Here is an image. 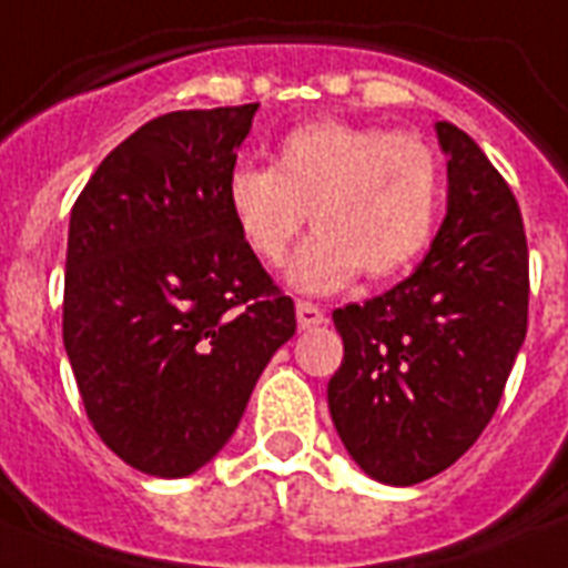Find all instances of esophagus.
I'll list each match as a JSON object with an SVG mask.
<instances>
[{"label": "esophagus", "instance_id": "1", "mask_svg": "<svg viewBox=\"0 0 568 568\" xmlns=\"http://www.w3.org/2000/svg\"><path fill=\"white\" fill-rule=\"evenodd\" d=\"M324 321H327V315H324V310H321L318 303L297 301V324H301V329L318 327Z\"/></svg>", "mask_w": 568, "mask_h": 568}]
</instances>
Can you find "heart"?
I'll list each match as a JSON object with an SVG mask.
<instances>
[{
	"instance_id": "1",
	"label": "heart",
	"mask_w": 568,
	"mask_h": 568,
	"mask_svg": "<svg viewBox=\"0 0 568 568\" xmlns=\"http://www.w3.org/2000/svg\"><path fill=\"white\" fill-rule=\"evenodd\" d=\"M445 176L422 135L347 120H312L276 144L271 168L239 164L226 205L253 256L276 265L297 232L318 226L288 265V283L329 294L359 271L386 280L430 247Z\"/></svg>"
}]
</instances>
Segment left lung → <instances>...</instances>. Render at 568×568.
Wrapping results in <instances>:
<instances>
[{
	"mask_svg": "<svg viewBox=\"0 0 568 568\" xmlns=\"http://www.w3.org/2000/svg\"><path fill=\"white\" fill-rule=\"evenodd\" d=\"M448 214L424 262L386 294L333 312L345 359L329 415L379 484L413 486L454 466L501 404L528 333V239L516 196L484 150L436 123Z\"/></svg>",
	"mask_w": 568,
	"mask_h": 568,
	"instance_id": "1",
	"label": "left lung"
}]
</instances>
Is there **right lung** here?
<instances>
[{"instance_id": "obj_1", "label": "right lung", "mask_w": 568, "mask_h": 568, "mask_svg": "<svg viewBox=\"0 0 568 568\" xmlns=\"http://www.w3.org/2000/svg\"><path fill=\"white\" fill-rule=\"evenodd\" d=\"M256 109L150 120L102 159L70 212L67 356L93 430L144 475L205 466L297 329L294 301L226 205Z\"/></svg>"}]
</instances>
